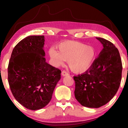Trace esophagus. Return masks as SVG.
Instances as JSON below:
<instances>
[{"label":"esophagus","instance_id":"esophagus-1","mask_svg":"<svg viewBox=\"0 0 128 128\" xmlns=\"http://www.w3.org/2000/svg\"><path fill=\"white\" fill-rule=\"evenodd\" d=\"M62 75L63 76H68V75H69V74H68V73L66 71L63 70L62 72Z\"/></svg>","mask_w":128,"mask_h":128}]
</instances>
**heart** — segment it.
<instances>
[{
	"instance_id": "heart-1",
	"label": "heart",
	"mask_w": 128,
	"mask_h": 128,
	"mask_svg": "<svg viewBox=\"0 0 128 128\" xmlns=\"http://www.w3.org/2000/svg\"><path fill=\"white\" fill-rule=\"evenodd\" d=\"M58 50L50 49L49 53L56 66H60L68 60V66L74 73H82L92 65L96 55L92 46L77 41H66L58 46Z\"/></svg>"
}]
</instances>
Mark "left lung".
I'll list each match as a JSON object with an SVG mask.
<instances>
[{
	"instance_id": "left-lung-1",
	"label": "left lung",
	"mask_w": 128,
	"mask_h": 128,
	"mask_svg": "<svg viewBox=\"0 0 128 128\" xmlns=\"http://www.w3.org/2000/svg\"><path fill=\"white\" fill-rule=\"evenodd\" d=\"M102 50L92 66L82 74L74 76V96L82 106L99 108L112 98L122 78V64L120 52L111 42L97 38Z\"/></svg>"
}]
</instances>
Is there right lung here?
<instances>
[{
	"mask_svg": "<svg viewBox=\"0 0 128 128\" xmlns=\"http://www.w3.org/2000/svg\"><path fill=\"white\" fill-rule=\"evenodd\" d=\"M44 36L24 38L14 48L8 66V82L16 100L27 109H41L50 102L61 71L47 64Z\"/></svg>",
	"mask_w": 128,
	"mask_h": 128,
	"instance_id": "add662e5",
	"label": "right lung"
}]
</instances>
